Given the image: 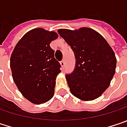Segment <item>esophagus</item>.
Here are the masks:
<instances>
[{"instance_id":"obj_1","label":"esophagus","mask_w":127,"mask_h":127,"mask_svg":"<svg viewBox=\"0 0 127 127\" xmlns=\"http://www.w3.org/2000/svg\"><path fill=\"white\" fill-rule=\"evenodd\" d=\"M60 64H61V65L62 68H64V66H65V61H64V60H62V61L60 62Z\"/></svg>"}]
</instances>
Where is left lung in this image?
Returning a JSON list of instances; mask_svg holds the SVG:
<instances>
[{
  "label": "left lung",
  "instance_id": "8db88e82",
  "mask_svg": "<svg viewBox=\"0 0 127 127\" xmlns=\"http://www.w3.org/2000/svg\"><path fill=\"white\" fill-rule=\"evenodd\" d=\"M59 35L72 49L75 67L66 74L71 94L83 100L97 98L108 87L115 74L116 59L108 43L93 29H60Z\"/></svg>",
  "mask_w": 127,
  "mask_h": 127
}]
</instances>
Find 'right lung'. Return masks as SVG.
Here are the masks:
<instances>
[{
  "label": "right lung",
  "instance_id": "right-lung-1",
  "mask_svg": "<svg viewBox=\"0 0 127 127\" xmlns=\"http://www.w3.org/2000/svg\"><path fill=\"white\" fill-rule=\"evenodd\" d=\"M57 33L36 28L26 33L14 48L10 66L23 96L34 104L48 101L54 94L61 64L50 46Z\"/></svg>",
  "mask_w": 127,
  "mask_h": 127
}]
</instances>
